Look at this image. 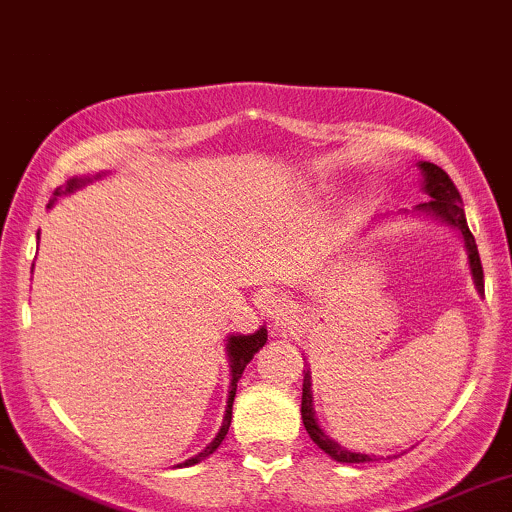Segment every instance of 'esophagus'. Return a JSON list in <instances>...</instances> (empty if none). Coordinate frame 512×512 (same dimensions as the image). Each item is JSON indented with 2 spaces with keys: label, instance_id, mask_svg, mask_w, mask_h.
Returning a JSON list of instances; mask_svg holds the SVG:
<instances>
[{
  "label": "esophagus",
  "instance_id": "esophagus-1",
  "mask_svg": "<svg viewBox=\"0 0 512 512\" xmlns=\"http://www.w3.org/2000/svg\"><path fill=\"white\" fill-rule=\"evenodd\" d=\"M289 308H292V301L287 299V296L282 294H270L263 299V311L270 320H275V323H280L282 318L289 313Z\"/></svg>",
  "mask_w": 512,
  "mask_h": 512
}]
</instances>
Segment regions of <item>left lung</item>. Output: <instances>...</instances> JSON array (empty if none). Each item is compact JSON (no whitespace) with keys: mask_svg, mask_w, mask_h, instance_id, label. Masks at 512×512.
<instances>
[{"mask_svg":"<svg viewBox=\"0 0 512 512\" xmlns=\"http://www.w3.org/2000/svg\"><path fill=\"white\" fill-rule=\"evenodd\" d=\"M420 168V189L427 194L425 204H418L413 211H406L403 208L401 213L396 216H410V218H427V220H437V223L451 227V230L458 232L460 242H463L465 254H468V270L472 277V285H475L477 294H484V273H482V263H479V254H477V244L475 237H472L468 220H465V211H463V201H460V194L456 185H453L449 175L444 173L439 166H434L430 161H418ZM304 356V353H301ZM306 361V358H304ZM301 420H304V427L308 432V437L313 439V444L318 446L320 451H325L327 456L337 463H370V460H380V456L375 453H361V451H351L346 446L334 441L330 434L323 430L318 418H315V408H313V391H311V368L304 370V387H301Z\"/></svg>","mask_w":512,"mask_h":512,"instance_id":"left-lung-1","label":"left lung"}]
</instances>
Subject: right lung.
Instances as JSON below:
<instances>
[{
    "instance_id": "1",
    "label": "right lung",
    "mask_w": 512,
    "mask_h": 512,
    "mask_svg": "<svg viewBox=\"0 0 512 512\" xmlns=\"http://www.w3.org/2000/svg\"><path fill=\"white\" fill-rule=\"evenodd\" d=\"M106 175H111L109 170H102V173H97V175H75V178L66 180V185L56 187L54 197L49 199V206H47V208H52V206L56 204V201L63 199V197H71V194L78 192V189H82V187L92 185V182L106 178ZM37 239H40V232H37ZM33 268H35V263H33ZM266 342H268V330H266V325L258 327V330H256L254 334H235V332L227 334V339H225V353H227V363H230V389H227V406H225V415H223V425H220V430H218L216 437H213L211 444H206L204 451H199L197 456L187 458L185 463L178 465V468H189V465L201 463V460H206L208 456H211L213 451L218 449L220 444H223L225 434H227V430H230V422H232V401H235L239 377H242V372H244L246 365H249L251 358H254L256 353L263 349V344H266Z\"/></svg>"
}]
</instances>
